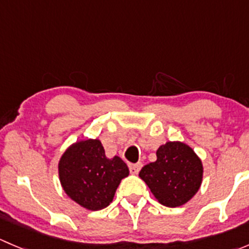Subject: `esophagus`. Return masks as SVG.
Masks as SVG:
<instances>
[{
  "mask_svg": "<svg viewBox=\"0 0 249 249\" xmlns=\"http://www.w3.org/2000/svg\"><path fill=\"white\" fill-rule=\"evenodd\" d=\"M129 167H130V172L132 173V175H137V173L140 172V170L142 169V162H136V164H129Z\"/></svg>",
  "mask_w": 249,
  "mask_h": 249,
  "instance_id": "obj_1",
  "label": "esophagus"
}]
</instances>
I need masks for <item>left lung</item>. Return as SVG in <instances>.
I'll list each match as a JSON object with an SVG mask.
<instances>
[{
	"label": "left lung",
	"mask_w": 249,
	"mask_h": 249,
	"mask_svg": "<svg viewBox=\"0 0 249 249\" xmlns=\"http://www.w3.org/2000/svg\"><path fill=\"white\" fill-rule=\"evenodd\" d=\"M139 176L158 202L166 207H179L199 192L203 165L192 147L170 141L158 148L157 160L144 165Z\"/></svg>",
	"instance_id": "8db88e82"
}]
</instances>
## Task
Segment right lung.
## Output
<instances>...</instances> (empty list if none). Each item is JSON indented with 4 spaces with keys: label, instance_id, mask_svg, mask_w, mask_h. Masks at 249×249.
<instances>
[{
    "label": "right lung",
    "instance_id": "obj_1",
    "mask_svg": "<svg viewBox=\"0 0 249 249\" xmlns=\"http://www.w3.org/2000/svg\"><path fill=\"white\" fill-rule=\"evenodd\" d=\"M57 172L67 196L89 211L106 208L123 178L130 173L119 157H106L97 139L72 143L60 158Z\"/></svg>",
    "mask_w": 249,
    "mask_h": 249
}]
</instances>
